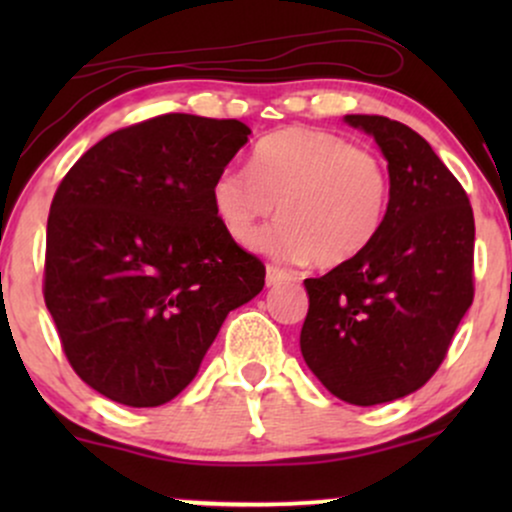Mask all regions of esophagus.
<instances>
[{"mask_svg":"<svg viewBox=\"0 0 512 512\" xmlns=\"http://www.w3.org/2000/svg\"><path fill=\"white\" fill-rule=\"evenodd\" d=\"M291 274L284 272V269L279 267H267V286H276L281 284V281H289Z\"/></svg>","mask_w":512,"mask_h":512,"instance_id":"34e87169","label":"esophagus"}]
</instances>
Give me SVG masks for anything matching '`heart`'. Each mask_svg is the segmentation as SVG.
<instances>
[{"label":"heart","mask_w":512,"mask_h":512,"mask_svg":"<svg viewBox=\"0 0 512 512\" xmlns=\"http://www.w3.org/2000/svg\"><path fill=\"white\" fill-rule=\"evenodd\" d=\"M279 202L281 219L252 240L276 260L337 267L354 260L383 228L390 178L378 156L337 134L286 127L252 151L250 170L223 168L211 204L226 233L248 243Z\"/></svg>","instance_id":"1"}]
</instances>
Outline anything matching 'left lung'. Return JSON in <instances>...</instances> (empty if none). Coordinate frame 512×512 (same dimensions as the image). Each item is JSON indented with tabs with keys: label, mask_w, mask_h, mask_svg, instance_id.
<instances>
[{
	"label": "left lung",
	"mask_w": 512,
	"mask_h": 512,
	"mask_svg": "<svg viewBox=\"0 0 512 512\" xmlns=\"http://www.w3.org/2000/svg\"><path fill=\"white\" fill-rule=\"evenodd\" d=\"M387 161L390 204L361 255L305 279L301 354L334 397L395 402L428 383L474 298V214L431 144L402 122L346 115Z\"/></svg>",
	"instance_id": "obj_1"
}]
</instances>
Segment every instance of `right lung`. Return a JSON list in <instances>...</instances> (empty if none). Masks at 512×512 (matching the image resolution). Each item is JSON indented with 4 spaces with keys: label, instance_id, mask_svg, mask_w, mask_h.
I'll use <instances>...</instances> for the list:
<instances>
[{
    "label": "right lung",
    "instance_id": "1",
    "mask_svg": "<svg viewBox=\"0 0 512 512\" xmlns=\"http://www.w3.org/2000/svg\"><path fill=\"white\" fill-rule=\"evenodd\" d=\"M248 137L238 120L161 115L108 134L57 187L45 305L76 375L103 397H178L226 315L262 291L264 264L211 204Z\"/></svg>",
    "mask_w": 512,
    "mask_h": 512
}]
</instances>
